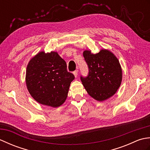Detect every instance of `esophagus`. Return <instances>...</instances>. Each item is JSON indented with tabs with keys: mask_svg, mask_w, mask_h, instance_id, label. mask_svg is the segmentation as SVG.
<instances>
[{
	"mask_svg": "<svg viewBox=\"0 0 150 150\" xmlns=\"http://www.w3.org/2000/svg\"><path fill=\"white\" fill-rule=\"evenodd\" d=\"M73 75H74L75 77H77V75H78V71H77V70H75V71H73Z\"/></svg>",
	"mask_w": 150,
	"mask_h": 150,
	"instance_id": "esophagus-1",
	"label": "esophagus"
}]
</instances>
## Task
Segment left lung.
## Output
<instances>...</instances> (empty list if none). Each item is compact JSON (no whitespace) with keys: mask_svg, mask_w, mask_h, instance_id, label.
Masks as SVG:
<instances>
[{"mask_svg":"<svg viewBox=\"0 0 150 150\" xmlns=\"http://www.w3.org/2000/svg\"><path fill=\"white\" fill-rule=\"evenodd\" d=\"M88 66L87 77L81 80L88 93L94 99L103 101L112 97L120 87L122 79L119 60L108 50H101L93 54L91 51L83 52Z\"/></svg>","mask_w":150,"mask_h":150,"instance_id":"obj_1","label":"left lung"}]
</instances>
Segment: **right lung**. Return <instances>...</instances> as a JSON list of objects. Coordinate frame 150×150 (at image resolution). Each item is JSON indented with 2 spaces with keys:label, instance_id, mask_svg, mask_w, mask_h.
<instances>
[{
  "label": "right lung",
  "instance_id": "right-lung-1",
  "mask_svg": "<svg viewBox=\"0 0 150 150\" xmlns=\"http://www.w3.org/2000/svg\"><path fill=\"white\" fill-rule=\"evenodd\" d=\"M75 79L67 71L65 60L57 52H40L31 59L26 68L28 90L38 103L59 107L64 103Z\"/></svg>",
  "mask_w": 150,
  "mask_h": 150
}]
</instances>
